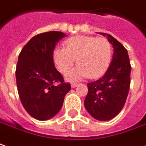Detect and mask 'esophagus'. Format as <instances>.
I'll list each match as a JSON object with an SVG mask.
<instances>
[{"label":"esophagus","instance_id":"esophagus-1","mask_svg":"<svg viewBox=\"0 0 146 146\" xmlns=\"http://www.w3.org/2000/svg\"><path fill=\"white\" fill-rule=\"evenodd\" d=\"M76 86H77V83H73V84H71V87L73 88H76Z\"/></svg>","mask_w":146,"mask_h":146}]
</instances>
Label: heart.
I'll use <instances>...</instances> for the list:
<instances>
[{
  "mask_svg": "<svg viewBox=\"0 0 146 146\" xmlns=\"http://www.w3.org/2000/svg\"><path fill=\"white\" fill-rule=\"evenodd\" d=\"M53 60L56 68L66 73L76 59L78 66L66 73V79L78 80L88 76L97 78L108 70L112 56L111 42L105 38L80 35L66 42L65 47H55Z\"/></svg>",
  "mask_w": 146,
  "mask_h": 146,
  "instance_id": "obj_1",
  "label": "heart"
}]
</instances>
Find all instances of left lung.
Segmentation results:
<instances>
[{
  "label": "left lung",
  "instance_id": "obj_1",
  "mask_svg": "<svg viewBox=\"0 0 146 146\" xmlns=\"http://www.w3.org/2000/svg\"><path fill=\"white\" fill-rule=\"evenodd\" d=\"M107 36L114 48L112 62L101 78L88 83L84 107L94 119L108 121L115 118L125 104L130 85V58L126 49L111 35Z\"/></svg>",
  "mask_w": 146,
  "mask_h": 146
}]
</instances>
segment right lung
<instances>
[{"label":"right lung","mask_w":146,"mask_h":146,"mask_svg":"<svg viewBox=\"0 0 146 146\" xmlns=\"http://www.w3.org/2000/svg\"><path fill=\"white\" fill-rule=\"evenodd\" d=\"M64 37L66 35L62 31L38 34L31 38L19 54L16 70L19 96L27 113L38 120L56 115L71 89L70 84L65 83L56 70L52 55L57 42Z\"/></svg>","instance_id":"1"}]
</instances>
